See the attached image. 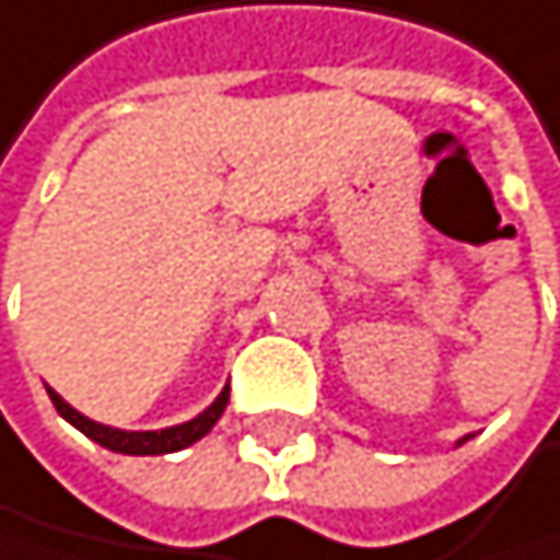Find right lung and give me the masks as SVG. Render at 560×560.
<instances>
[{"label":"right lung","instance_id":"1","mask_svg":"<svg viewBox=\"0 0 560 560\" xmlns=\"http://www.w3.org/2000/svg\"><path fill=\"white\" fill-rule=\"evenodd\" d=\"M50 393V400L57 407V413L63 417V421H71L81 434H88L95 444H102V448L108 452H119V455H167V452H180L187 448V444H195L201 441L214 421L222 417L225 404H229V386L219 393V400H214L205 413H198L195 421H184L177 428H163V431H119V428H105L98 421H88L84 413H78L68 400H60L54 389Z\"/></svg>","mask_w":560,"mask_h":560}]
</instances>
